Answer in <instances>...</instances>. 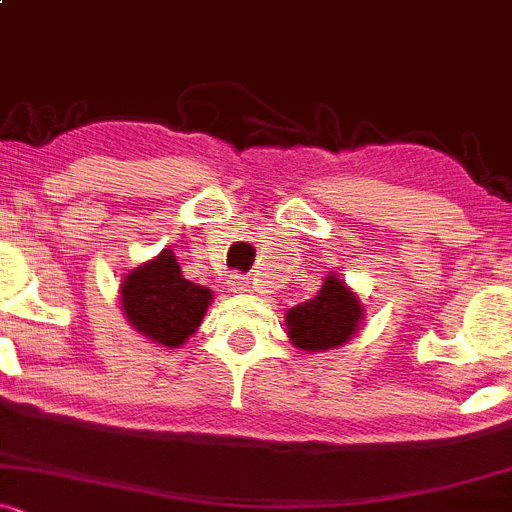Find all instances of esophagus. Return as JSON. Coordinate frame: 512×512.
I'll list each match as a JSON object with an SVG mask.
<instances>
[{"label": "esophagus", "instance_id": "1", "mask_svg": "<svg viewBox=\"0 0 512 512\" xmlns=\"http://www.w3.org/2000/svg\"><path fill=\"white\" fill-rule=\"evenodd\" d=\"M228 287H230V292H235V294L247 292V282H245V277H240V274H230Z\"/></svg>", "mask_w": 512, "mask_h": 512}]
</instances>
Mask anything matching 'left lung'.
<instances>
[{
  "mask_svg": "<svg viewBox=\"0 0 512 512\" xmlns=\"http://www.w3.org/2000/svg\"><path fill=\"white\" fill-rule=\"evenodd\" d=\"M363 304L338 274H328L316 297L292 306L284 316L289 341L301 351L321 353L343 346L363 324Z\"/></svg>",
  "mask_w": 512,
  "mask_h": 512,
  "instance_id": "left-lung-1",
  "label": "left lung"
}]
</instances>
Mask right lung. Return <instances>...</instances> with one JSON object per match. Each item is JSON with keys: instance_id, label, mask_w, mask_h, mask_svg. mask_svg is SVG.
<instances>
[{"instance_id": "right-lung-1", "label": "right lung", "mask_w": 512, "mask_h": 512, "mask_svg": "<svg viewBox=\"0 0 512 512\" xmlns=\"http://www.w3.org/2000/svg\"><path fill=\"white\" fill-rule=\"evenodd\" d=\"M120 301L129 326L159 346L181 348L201 326L213 292L188 282L174 252L164 250L122 279Z\"/></svg>"}]
</instances>
